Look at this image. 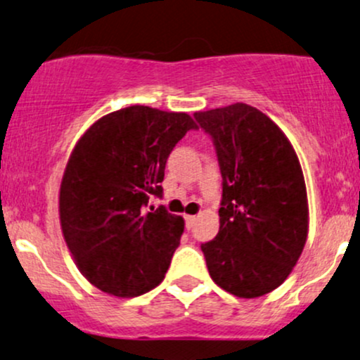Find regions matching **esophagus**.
<instances>
[{"label":"esophagus","mask_w":360,"mask_h":360,"mask_svg":"<svg viewBox=\"0 0 360 360\" xmlns=\"http://www.w3.org/2000/svg\"><path fill=\"white\" fill-rule=\"evenodd\" d=\"M184 220H186V229H191L194 221H196V217H193V214H186Z\"/></svg>","instance_id":"34e87169"}]
</instances>
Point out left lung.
<instances>
[{
  "label": "left lung",
  "instance_id": "8db88e82",
  "mask_svg": "<svg viewBox=\"0 0 360 360\" xmlns=\"http://www.w3.org/2000/svg\"><path fill=\"white\" fill-rule=\"evenodd\" d=\"M221 172L220 230L201 243L212 279L238 298L286 281L308 235L307 186L298 155L269 117L245 103L198 111Z\"/></svg>",
  "mask_w": 360,
  "mask_h": 360
}]
</instances>
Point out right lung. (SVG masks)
Here are the masks:
<instances>
[{
	"mask_svg": "<svg viewBox=\"0 0 360 360\" xmlns=\"http://www.w3.org/2000/svg\"><path fill=\"white\" fill-rule=\"evenodd\" d=\"M188 113L128 106L93 123L74 147L62 177L60 226L91 284L131 298L162 283L184 220L164 206V171L176 143L196 130Z\"/></svg>",
	"mask_w": 360,
	"mask_h": 360,
	"instance_id": "right-lung-1",
	"label": "right lung"
}]
</instances>
